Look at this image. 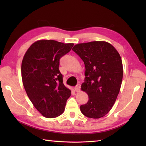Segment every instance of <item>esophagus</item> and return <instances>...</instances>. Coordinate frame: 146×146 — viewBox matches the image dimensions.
<instances>
[{
	"instance_id": "34e87169",
	"label": "esophagus",
	"mask_w": 146,
	"mask_h": 146,
	"mask_svg": "<svg viewBox=\"0 0 146 146\" xmlns=\"http://www.w3.org/2000/svg\"><path fill=\"white\" fill-rule=\"evenodd\" d=\"M75 90L76 92H79L80 90V84H78L75 87Z\"/></svg>"
}]
</instances>
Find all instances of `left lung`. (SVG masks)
Instances as JSON below:
<instances>
[{"mask_svg": "<svg viewBox=\"0 0 146 146\" xmlns=\"http://www.w3.org/2000/svg\"><path fill=\"white\" fill-rule=\"evenodd\" d=\"M72 50L85 66L81 90L88 94V101L80 106V110L88 118L100 119L109 112L119 94L123 78L122 59L117 49L105 41L80 43Z\"/></svg>", "mask_w": 146, "mask_h": 146, "instance_id": "left-lung-1", "label": "left lung"}]
</instances>
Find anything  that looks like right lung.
<instances>
[{
  "label": "right lung",
  "instance_id": "right-lung-1",
  "mask_svg": "<svg viewBox=\"0 0 146 146\" xmlns=\"http://www.w3.org/2000/svg\"><path fill=\"white\" fill-rule=\"evenodd\" d=\"M73 45L41 39L32 44L24 56L21 75L24 89L34 107L46 118L61 115L71 95L63 83L59 64Z\"/></svg>",
  "mask_w": 146,
  "mask_h": 146
}]
</instances>
